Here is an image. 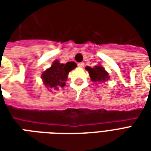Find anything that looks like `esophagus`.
I'll return each mask as SVG.
<instances>
[{
  "mask_svg": "<svg viewBox=\"0 0 151 151\" xmlns=\"http://www.w3.org/2000/svg\"><path fill=\"white\" fill-rule=\"evenodd\" d=\"M78 66L80 67V68H83L84 67V62H80L78 64Z\"/></svg>",
  "mask_w": 151,
  "mask_h": 151,
  "instance_id": "1",
  "label": "esophagus"
}]
</instances>
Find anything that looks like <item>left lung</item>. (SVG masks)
<instances>
[{"mask_svg": "<svg viewBox=\"0 0 151 151\" xmlns=\"http://www.w3.org/2000/svg\"><path fill=\"white\" fill-rule=\"evenodd\" d=\"M86 69L88 70L90 76H91V79L93 82L99 83V82H105L106 80L109 78L108 73L101 66H95L94 68L86 67Z\"/></svg>", "mask_w": 151, "mask_h": 151, "instance_id": "obj_1", "label": "left lung"}]
</instances>
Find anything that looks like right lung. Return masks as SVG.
Masks as SVG:
<instances>
[{
    "label": "right lung",
    "mask_w": 151,
    "mask_h": 151,
    "mask_svg": "<svg viewBox=\"0 0 151 151\" xmlns=\"http://www.w3.org/2000/svg\"><path fill=\"white\" fill-rule=\"evenodd\" d=\"M75 62L69 61L66 64H60L58 60H55L51 68L47 69L42 74V79L46 86L50 88L58 89L65 85L67 76L69 71L76 68Z\"/></svg>",
    "instance_id": "1"
}]
</instances>
